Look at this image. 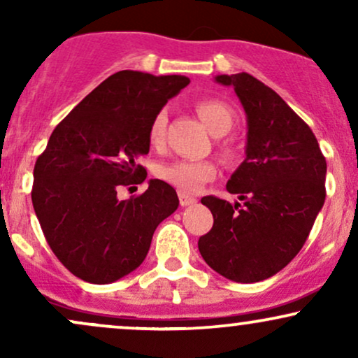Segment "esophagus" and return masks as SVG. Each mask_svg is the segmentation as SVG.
<instances>
[{
    "instance_id": "obj_1",
    "label": "esophagus",
    "mask_w": 358,
    "mask_h": 358,
    "mask_svg": "<svg viewBox=\"0 0 358 358\" xmlns=\"http://www.w3.org/2000/svg\"><path fill=\"white\" fill-rule=\"evenodd\" d=\"M178 196H180V205H182V207H188V205L196 203V199H193V196L187 195V193H183V192H180Z\"/></svg>"
}]
</instances>
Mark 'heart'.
<instances>
[{
    "mask_svg": "<svg viewBox=\"0 0 358 358\" xmlns=\"http://www.w3.org/2000/svg\"><path fill=\"white\" fill-rule=\"evenodd\" d=\"M195 110L213 136H224L234 126V113L225 102L219 99L196 101ZM168 124L166 109H159L148 127V141L153 148H162L165 143ZM159 180L170 183L183 193H196L207 182L215 178L217 166L210 159H178L163 163L156 168Z\"/></svg>",
    "mask_w": 358,
    "mask_h": 358,
    "instance_id": "1",
    "label": "heart"
}]
</instances>
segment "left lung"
<instances>
[{
  "mask_svg": "<svg viewBox=\"0 0 358 358\" xmlns=\"http://www.w3.org/2000/svg\"><path fill=\"white\" fill-rule=\"evenodd\" d=\"M215 80L232 85L248 116L245 159L227 182L242 203L203 196L213 225L199 250L224 278L257 282L305 245L327 196V159L310 126L268 85L245 72Z\"/></svg>",
  "mask_w": 358,
  "mask_h": 358,
  "instance_id": "1",
  "label": "left lung"
}]
</instances>
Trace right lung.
<instances>
[{
    "mask_svg": "<svg viewBox=\"0 0 358 358\" xmlns=\"http://www.w3.org/2000/svg\"><path fill=\"white\" fill-rule=\"evenodd\" d=\"M190 79L138 71L113 73L53 129L36 158L31 202L45 239L73 276L108 285L145 261L159 222L178 208L173 187L150 180L145 193L119 200L121 187L143 183L148 127Z\"/></svg>",
    "mask_w": 358,
    "mask_h": 358,
    "instance_id": "add662e5",
    "label": "right lung"
}]
</instances>
